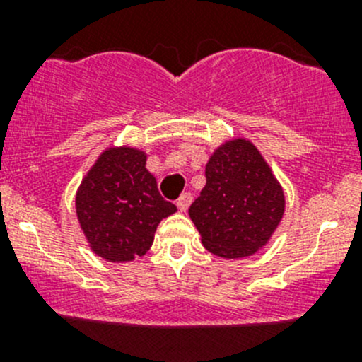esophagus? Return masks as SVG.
I'll return each mask as SVG.
<instances>
[{
  "label": "esophagus",
  "instance_id": "1",
  "mask_svg": "<svg viewBox=\"0 0 362 362\" xmlns=\"http://www.w3.org/2000/svg\"><path fill=\"white\" fill-rule=\"evenodd\" d=\"M191 203H192V194H191V192H184V194L178 198L177 206H178V210H180V211H185Z\"/></svg>",
  "mask_w": 362,
  "mask_h": 362
}]
</instances>
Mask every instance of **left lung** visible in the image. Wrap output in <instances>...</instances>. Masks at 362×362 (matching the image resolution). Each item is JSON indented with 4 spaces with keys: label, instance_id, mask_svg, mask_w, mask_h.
Returning <instances> with one entry per match:
<instances>
[{
    "label": "left lung",
    "instance_id": "left-lung-1",
    "mask_svg": "<svg viewBox=\"0 0 362 362\" xmlns=\"http://www.w3.org/2000/svg\"><path fill=\"white\" fill-rule=\"evenodd\" d=\"M206 185L189 208L203 245L224 259L255 254L280 224L284 191L250 141L236 138L211 154Z\"/></svg>",
    "mask_w": 362,
    "mask_h": 362
}]
</instances>
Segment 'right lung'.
I'll use <instances>...</instances> for the list:
<instances>
[{
    "label": "right lung",
    "mask_w": 362,
    "mask_h": 362,
    "mask_svg": "<svg viewBox=\"0 0 362 362\" xmlns=\"http://www.w3.org/2000/svg\"><path fill=\"white\" fill-rule=\"evenodd\" d=\"M147 156L113 147L96 160L76 192V217L94 254L112 262L133 261L154 242L159 222L177 206L159 194L145 168Z\"/></svg>",
    "instance_id": "right-lung-1"
}]
</instances>
